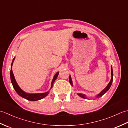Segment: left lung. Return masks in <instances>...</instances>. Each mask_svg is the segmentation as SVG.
I'll return each instance as SVG.
<instances>
[{
	"mask_svg": "<svg viewBox=\"0 0 128 128\" xmlns=\"http://www.w3.org/2000/svg\"><path fill=\"white\" fill-rule=\"evenodd\" d=\"M111 75H112V78H111V80H110V82H109V84H108V85H107V86L106 87V88L100 92V93L99 94H98L97 96V97H101L102 96H103V94H104L106 92H107L108 90L110 89V86H111V85H112V81H113V70H112V67L111 66ZM69 82H70V84H71L72 85V78H71V77H70V76H69ZM78 95L79 96H80L81 97H82V98H86L85 97V96L84 94H78Z\"/></svg>",
	"mask_w": 128,
	"mask_h": 128,
	"instance_id": "8db88e82",
	"label": "left lung"
}]
</instances>
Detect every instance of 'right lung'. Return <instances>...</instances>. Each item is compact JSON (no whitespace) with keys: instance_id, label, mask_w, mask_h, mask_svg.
<instances>
[{"instance_id":"right-lung-1","label":"right lung","mask_w":128,"mask_h":128,"mask_svg":"<svg viewBox=\"0 0 128 128\" xmlns=\"http://www.w3.org/2000/svg\"><path fill=\"white\" fill-rule=\"evenodd\" d=\"M15 58V57L13 59L12 63V66H11V70H10V78H11V81H12V84L13 88L15 89V90L16 92L18 94V95H20L21 97H22L24 98H25L26 100H31V101H35V100H40V99H42L43 98L45 97L46 96H47V95L49 94V92H45V93H42V94H28L26 93V92L22 91L18 86V84L16 83V80L15 79L14 76L13 72L12 71V66L13 64V62L14 61V59ZM59 74V72H57L56 75H54V76L53 78V79L52 82V86L51 88H52L53 86V84L54 83V81L56 80V78L58 77V75Z\"/></svg>"}]
</instances>
